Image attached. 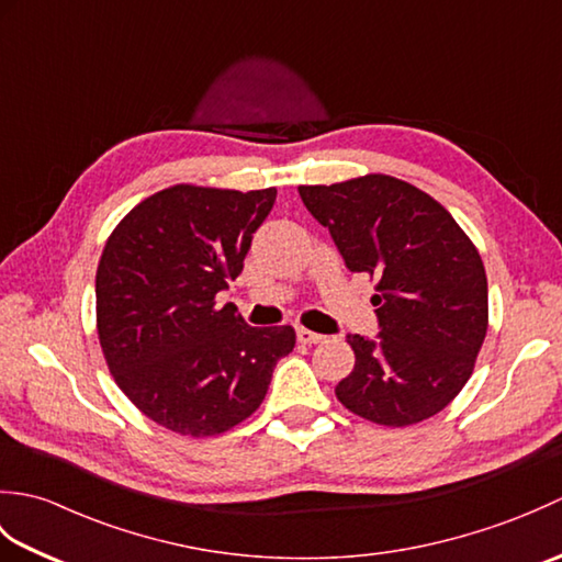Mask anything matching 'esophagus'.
I'll use <instances>...</instances> for the list:
<instances>
[{
  "label": "esophagus",
  "instance_id": "obj_1",
  "mask_svg": "<svg viewBox=\"0 0 562 562\" xmlns=\"http://www.w3.org/2000/svg\"><path fill=\"white\" fill-rule=\"evenodd\" d=\"M296 338H300V342H304V345H316V342L326 340V336H321V333H314L308 328H296Z\"/></svg>",
  "mask_w": 562,
  "mask_h": 562
}]
</instances>
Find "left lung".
<instances>
[{
    "label": "left lung",
    "mask_w": 562,
    "mask_h": 562,
    "mask_svg": "<svg viewBox=\"0 0 562 562\" xmlns=\"http://www.w3.org/2000/svg\"><path fill=\"white\" fill-rule=\"evenodd\" d=\"M300 195L345 266L379 280V333L348 336L355 369L336 386L338 401L389 427L437 415L465 386L485 340L479 250L437 200L398 178L300 186Z\"/></svg>",
    "instance_id": "8db88e82"
}]
</instances>
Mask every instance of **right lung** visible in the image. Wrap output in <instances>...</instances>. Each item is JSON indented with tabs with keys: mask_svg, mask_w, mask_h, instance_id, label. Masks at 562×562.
<instances>
[{
	"mask_svg": "<svg viewBox=\"0 0 562 562\" xmlns=\"http://www.w3.org/2000/svg\"><path fill=\"white\" fill-rule=\"evenodd\" d=\"M278 190L173 186L115 226L97 270L99 340L125 396L188 437L226 432L254 413L292 326L250 328L214 306L244 270Z\"/></svg>",
	"mask_w": 562,
	"mask_h": 562,
	"instance_id": "right-lung-1",
	"label": "right lung"
}]
</instances>
